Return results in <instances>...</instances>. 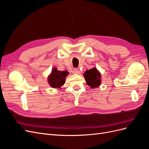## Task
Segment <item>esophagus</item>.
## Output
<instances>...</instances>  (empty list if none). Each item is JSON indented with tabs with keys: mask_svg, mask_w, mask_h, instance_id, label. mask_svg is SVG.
I'll return each mask as SVG.
<instances>
[{
	"mask_svg": "<svg viewBox=\"0 0 149 149\" xmlns=\"http://www.w3.org/2000/svg\"><path fill=\"white\" fill-rule=\"evenodd\" d=\"M73 73V74H79L81 73V71L78 69L75 68V69H74Z\"/></svg>",
	"mask_w": 149,
	"mask_h": 149,
	"instance_id": "1",
	"label": "esophagus"
}]
</instances>
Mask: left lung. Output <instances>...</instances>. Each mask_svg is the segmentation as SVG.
Listing matches in <instances>:
<instances>
[{"instance_id":"obj_1","label":"left lung","mask_w":149,"mask_h":149,"mask_svg":"<svg viewBox=\"0 0 149 149\" xmlns=\"http://www.w3.org/2000/svg\"><path fill=\"white\" fill-rule=\"evenodd\" d=\"M86 84L91 88L99 87L101 83V74L96 68L86 70L83 74Z\"/></svg>"}]
</instances>
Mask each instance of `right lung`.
<instances>
[{
    "mask_svg": "<svg viewBox=\"0 0 149 149\" xmlns=\"http://www.w3.org/2000/svg\"><path fill=\"white\" fill-rule=\"evenodd\" d=\"M69 74L67 71H59L56 68H53L51 73L48 76V82L53 88L61 89L65 83L66 76Z\"/></svg>",
    "mask_w": 149,
    "mask_h": 149,
    "instance_id": "right-lung-1",
    "label": "right lung"
}]
</instances>
